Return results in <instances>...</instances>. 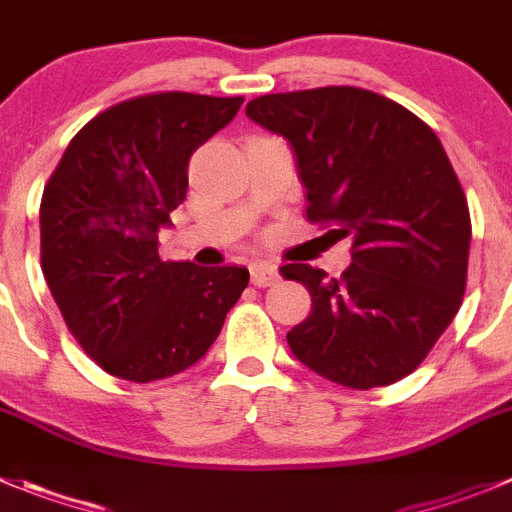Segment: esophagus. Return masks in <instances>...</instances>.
Wrapping results in <instances>:
<instances>
[{
	"label": "esophagus",
	"mask_w": 512,
	"mask_h": 512,
	"mask_svg": "<svg viewBox=\"0 0 512 512\" xmlns=\"http://www.w3.org/2000/svg\"><path fill=\"white\" fill-rule=\"evenodd\" d=\"M250 278H252V285H257V288H267V285L278 283L280 280L278 265H272V262H262V260L252 262Z\"/></svg>",
	"instance_id": "1"
}]
</instances>
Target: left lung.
I'll return each mask as SVG.
<instances>
[{
    "label": "left lung",
    "mask_w": 512,
    "mask_h": 512,
    "mask_svg": "<svg viewBox=\"0 0 512 512\" xmlns=\"http://www.w3.org/2000/svg\"><path fill=\"white\" fill-rule=\"evenodd\" d=\"M247 116L293 146L305 217L351 237L341 278L283 265L313 308L288 333L300 364L348 389L389 386L422 364L462 305L470 209L437 133L351 85L270 93Z\"/></svg>",
    "instance_id": "8db88e82"
}]
</instances>
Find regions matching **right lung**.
<instances>
[{"label":"right lung","instance_id":"obj_1","mask_svg":"<svg viewBox=\"0 0 512 512\" xmlns=\"http://www.w3.org/2000/svg\"><path fill=\"white\" fill-rule=\"evenodd\" d=\"M245 98L151 93L85 123L40 204V260L65 326L103 371L148 384L194 366L250 283L247 267L164 262L191 154Z\"/></svg>","mask_w":512,"mask_h":512}]
</instances>
